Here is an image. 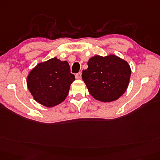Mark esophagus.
I'll return each instance as SVG.
<instances>
[{"mask_svg":"<svg viewBox=\"0 0 160 160\" xmlns=\"http://www.w3.org/2000/svg\"><path fill=\"white\" fill-rule=\"evenodd\" d=\"M81 78H82V73H81L80 72H79V73H77L76 75V79L80 80V79H81Z\"/></svg>","mask_w":160,"mask_h":160,"instance_id":"34e87169","label":"esophagus"}]
</instances>
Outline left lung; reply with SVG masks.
Returning <instances> with one entry per match:
<instances>
[{
  "label": "left lung",
  "instance_id": "1",
  "mask_svg": "<svg viewBox=\"0 0 160 160\" xmlns=\"http://www.w3.org/2000/svg\"><path fill=\"white\" fill-rule=\"evenodd\" d=\"M82 71V80L89 92L98 101L109 102L123 94L129 84L131 68L126 61L114 55H95Z\"/></svg>",
  "mask_w": 160,
  "mask_h": 160
}]
</instances>
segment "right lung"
<instances>
[{
    "label": "right lung",
    "instance_id": "obj_1",
    "mask_svg": "<svg viewBox=\"0 0 160 160\" xmlns=\"http://www.w3.org/2000/svg\"><path fill=\"white\" fill-rule=\"evenodd\" d=\"M75 76L67 61L57 58L37 64L29 73L27 86L34 99L47 108L63 102L68 96Z\"/></svg>",
    "mask_w": 160,
    "mask_h": 160
}]
</instances>
